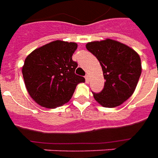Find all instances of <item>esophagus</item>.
<instances>
[{
    "instance_id": "1",
    "label": "esophagus",
    "mask_w": 158,
    "mask_h": 158,
    "mask_svg": "<svg viewBox=\"0 0 158 158\" xmlns=\"http://www.w3.org/2000/svg\"><path fill=\"white\" fill-rule=\"evenodd\" d=\"M85 81H86V83H87V84H88V83L89 82V74H86V75H85Z\"/></svg>"
}]
</instances>
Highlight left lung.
Masks as SVG:
<instances>
[{
    "instance_id": "8db88e82",
    "label": "left lung",
    "mask_w": 158,
    "mask_h": 158,
    "mask_svg": "<svg viewBox=\"0 0 158 158\" xmlns=\"http://www.w3.org/2000/svg\"><path fill=\"white\" fill-rule=\"evenodd\" d=\"M86 49L98 59L102 69L104 88L93 93L94 98L105 107L120 106L135 91L141 74V62L132 48L113 40L92 41Z\"/></svg>"
}]
</instances>
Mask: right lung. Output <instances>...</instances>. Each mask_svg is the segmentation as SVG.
<instances>
[{
	"instance_id": "add662e5",
	"label": "right lung",
	"mask_w": 158,
	"mask_h": 158,
	"mask_svg": "<svg viewBox=\"0 0 158 158\" xmlns=\"http://www.w3.org/2000/svg\"><path fill=\"white\" fill-rule=\"evenodd\" d=\"M78 47L74 42L55 40L35 49L26 57L23 76L29 96L46 108L62 106L71 99L85 78L77 75L78 63L72 56Z\"/></svg>"
}]
</instances>
